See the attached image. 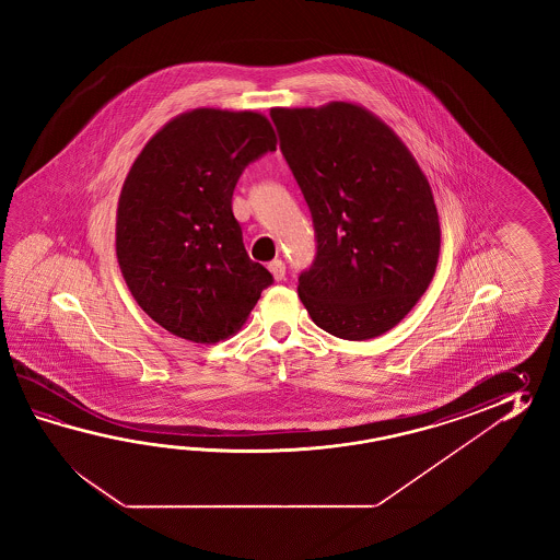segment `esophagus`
<instances>
[{
	"label": "esophagus",
	"instance_id": "1",
	"mask_svg": "<svg viewBox=\"0 0 560 560\" xmlns=\"http://www.w3.org/2000/svg\"><path fill=\"white\" fill-rule=\"evenodd\" d=\"M268 270H270V275L275 276V280H284L285 264L282 260H272L268 264Z\"/></svg>",
	"mask_w": 560,
	"mask_h": 560
}]
</instances>
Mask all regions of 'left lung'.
Segmentation results:
<instances>
[{"instance_id": "obj_1", "label": "left lung", "mask_w": 560, "mask_h": 560, "mask_svg": "<svg viewBox=\"0 0 560 560\" xmlns=\"http://www.w3.org/2000/svg\"><path fill=\"white\" fill-rule=\"evenodd\" d=\"M280 148L306 198L316 260L298 296L345 340L388 332L427 292L441 254L429 179L405 142L366 107H272Z\"/></svg>"}]
</instances>
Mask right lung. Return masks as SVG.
Masks as SVG:
<instances>
[{
  "instance_id": "right-lung-1",
  "label": "right lung",
  "mask_w": 560,
  "mask_h": 560,
  "mask_svg": "<svg viewBox=\"0 0 560 560\" xmlns=\"http://www.w3.org/2000/svg\"><path fill=\"white\" fill-rule=\"evenodd\" d=\"M276 143L260 112L196 107L133 160L119 191L116 256L138 306L167 332L196 345L226 340L272 284L244 248L232 194Z\"/></svg>"
}]
</instances>
